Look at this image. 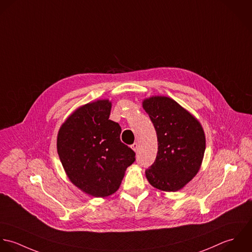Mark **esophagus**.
Instances as JSON below:
<instances>
[{
  "mask_svg": "<svg viewBox=\"0 0 252 252\" xmlns=\"http://www.w3.org/2000/svg\"><path fill=\"white\" fill-rule=\"evenodd\" d=\"M131 148H132V150L134 152L138 151V149H139V144L137 143V142H135V143H133L132 145H131Z\"/></svg>",
  "mask_w": 252,
  "mask_h": 252,
  "instance_id": "obj_1",
  "label": "esophagus"
}]
</instances>
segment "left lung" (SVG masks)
Masks as SVG:
<instances>
[{
    "label": "left lung",
    "mask_w": 252,
    "mask_h": 252,
    "mask_svg": "<svg viewBox=\"0 0 252 252\" xmlns=\"http://www.w3.org/2000/svg\"><path fill=\"white\" fill-rule=\"evenodd\" d=\"M158 137V153L146 169L153 187L176 192L198 173L205 150V136L200 122L176 101L152 96L143 101Z\"/></svg>",
    "instance_id": "1"
}]
</instances>
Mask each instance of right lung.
Listing matches in <instances>:
<instances>
[{
    "mask_svg": "<svg viewBox=\"0 0 252 252\" xmlns=\"http://www.w3.org/2000/svg\"><path fill=\"white\" fill-rule=\"evenodd\" d=\"M111 107L107 99L81 106L57 134V153L70 181L97 198L114 194L135 160V153L120 139V125L109 120Z\"/></svg>",
    "mask_w": 252,
    "mask_h": 252,
    "instance_id": "add662e5",
    "label": "right lung"
}]
</instances>
